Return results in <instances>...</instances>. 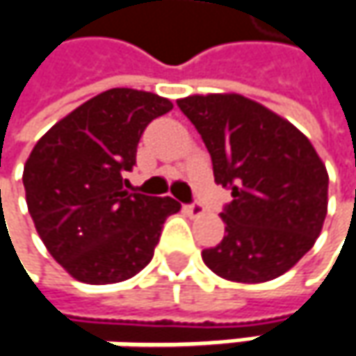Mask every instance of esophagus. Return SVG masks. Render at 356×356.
<instances>
[{
	"label": "esophagus",
	"instance_id": "34e87169",
	"mask_svg": "<svg viewBox=\"0 0 356 356\" xmlns=\"http://www.w3.org/2000/svg\"><path fill=\"white\" fill-rule=\"evenodd\" d=\"M185 210H187L189 216H193V218H200V216H204V213H206V208H204V204H202V202H193V204H189Z\"/></svg>",
	"mask_w": 356,
	"mask_h": 356
}]
</instances>
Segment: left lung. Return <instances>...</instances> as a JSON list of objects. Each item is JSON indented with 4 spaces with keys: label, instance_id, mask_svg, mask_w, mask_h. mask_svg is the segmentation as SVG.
I'll list each match as a JSON object with an SVG mask.
<instances>
[{
    "label": "left lung",
    "instance_id": "obj_1",
    "mask_svg": "<svg viewBox=\"0 0 356 356\" xmlns=\"http://www.w3.org/2000/svg\"><path fill=\"white\" fill-rule=\"evenodd\" d=\"M208 148L218 185L232 189L220 213L222 243L202 252L216 275L263 283L289 271L320 236L328 173L287 120L238 93L177 99Z\"/></svg>",
    "mask_w": 356,
    "mask_h": 356
}]
</instances>
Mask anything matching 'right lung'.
Here are the masks:
<instances>
[{"label":"right lung","mask_w":356,"mask_h":356,"mask_svg":"<svg viewBox=\"0 0 356 356\" xmlns=\"http://www.w3.org/2000/svg\"><path fill=\"white\" fill-rule=\"evenodd\" d=\"M173 104L156 93L108 89L56 122L24 165L28 211L44 246L71 277L126 281L150 263L161 228L181 204L128 193L145 128Z\"/></svg>","instance_id":"obj_1"}]
</instances>
